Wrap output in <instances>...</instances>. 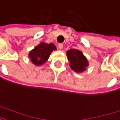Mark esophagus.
<instances>
[{
	"label": "esophagus",
	"instance_id": "esophagus-1",
	"mask_svg": "<svg viewBox=\"0 0 120 120\" xmlns=\"http://www.w3.org/2000/svg\"><path fill=\"white\" fill-rule=\"evenodd\" d=\"M63 47H64V45L62 44H58V48L59 49H63Z\"/></svg>",
	"mask_w": 120,
	"mask_h": 120
}]
</instances>
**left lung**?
<instances>
[{
    "mask_svg": "<svg viewBox=\"0 0 120 120\" xmlns=\"http://www.w3.org/2000/svg\"><path fill=\"white\" fill-rule=\"evenodd\" d=\"M66 55L68 60L70 61V67L75 72L81 73L86 71V67L88 66V60L82 52L71 49L66 52Z\"/></svg>",
    "mask_w": 120,
    "mask_h": 120,
    "instance_id": "8db88e82",
    "label": "left lung"
}]
</instances>
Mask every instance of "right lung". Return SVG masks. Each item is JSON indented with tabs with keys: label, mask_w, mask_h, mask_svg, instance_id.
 <instances>
[{
	"label": "right lung",
	"mask_w": 120,
	"mask_h": 120,
	"mask_svg": "<svg viewBox=\"0 0 120 120\" xmlns=\"http://www.w3.org/2000/svg\"><path fill=\"white\" fill-rule=\"evenodd\" d=\"M56 47L54 44L41 42L29 53L30 61L36 66H41L46 63L51 53L56 50Z\"/></svg>",
	"instance_id": "add662e5"
}]
</instances>
